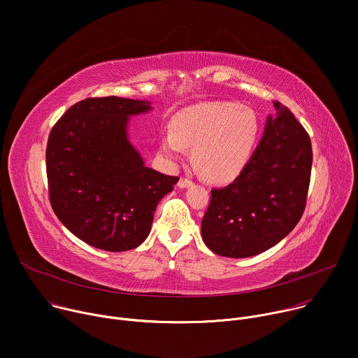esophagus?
<instances>
[{
	"mask_svg": "<svg viewBox=\"0 0 358 358\" xmlns=\"http://www.w3.org/2000/svg\"><path fill=\"white\" fill-rule=\"evenodd\" d=\"M190 185H193V180H192V179L185 178V176L180 178V180H179V186H180V187H187V186H190Z\"/></svg>",
	"mask_w": 358,
	"mask_h": 358,
	"instance_id": "34e87169",
	"label": "esophagus"
}]
</instances>
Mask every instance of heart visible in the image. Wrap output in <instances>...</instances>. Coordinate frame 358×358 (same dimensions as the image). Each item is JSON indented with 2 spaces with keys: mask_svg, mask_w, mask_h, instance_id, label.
<instances>
[{
  "mask_svg": "<svg viewBox=\"0 0 358 358\" xmlns=\"http://www.w3.org/2000/svg\"><path fill=\"white\" fill-rule=\"evenodd\" d=\"M260 124L250 108L229 102L197 105L173 117V132L162 138V152L178 159L185 148H193V161L201 173L213 182L241 175L256 150Z\"/></svg>",
  "mask_w": 358,
  "mask_h": 358,
  "instance_id": "heart-1",
  "label": "heart"
}]
</instances>
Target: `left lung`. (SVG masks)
<instances>
[{"instance_id": "8db88e82", "label": "left lung", "mask_w": 358, "mask_h": 358, "mask_svg": "<svg viewBox=\"0 0 358 358\" xmlns=\"http://www.w3.org/2000/svg\"><path fill=\"white\" fill-rule=\"evenodd\" d=\"M264 135L250 162L230 185L212 189L202 219L206 246L224 257H250L294 229L306 209L313 150L292 110L273 102Z\"/></svg>"}]
</instances>
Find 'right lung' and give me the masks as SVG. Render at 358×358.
<instances>
[{
  "label": "right lung",
  "instance_id": "1",
  "mask_svg": "<svg viewBox=\"0 0 358 358\" xmlns=\"http://www.w3.org/2000/svg\"><path fill=\"white\" fill-rule=\"evenodd\" d=\"M149 109L146 101L87 98L50 132L45 157L52 210L71 233L96 249L138 248L150 231L157 203L179 180L145 166L128 141V116Z\"/></svg>",
  "mask_w": 358,
  "mask_h": 358
}]
</instances>
